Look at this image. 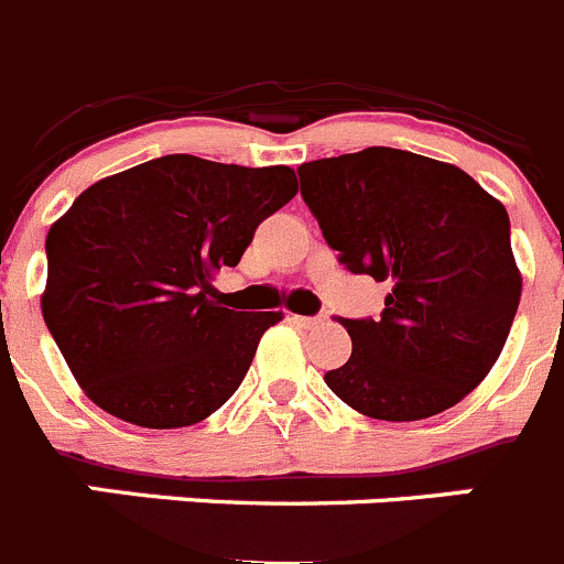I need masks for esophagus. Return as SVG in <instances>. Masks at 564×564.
Masks as SVG:
<instances>
[{
	"instance_id": "34e87169",
	"label": "esophagus",
	"mask_w": 564,
	"mask_h": 564,
	"mask_svg": "<svg viewBox=\"0 0 564 564\" xmlns=\"http://www.w3.org/2000/svg\"><path fill=\"white\" fill-rule=\"evenodd\" d=\"M293 322H296L299 327H304V329H313V327H318L324 318L322 316H293Z\"/></svg>"
}]
</instances>
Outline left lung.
Returning <instances> with one entry per match:
<instances>
[{
    "label": "left lung",
    "mask_w": 564,
    "mask_h": 564,
    "mask_svg": "<svg viewBox=\"0 0 564 564\" xmlns=\"http://www.w3.org/2000/svg\"><path fill=\"white\" fill-rule=\"evenodd\" d=\"M299 181L340 265L391 282L380 318H338L352 355L324 383L386 422L464 400L498 360L520 304L503 204L464 170L397 148L307 162Z\"/></svg>",
    "instance_id": "obj_1"
}]
</instances>
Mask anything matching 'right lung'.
<instances>
[{"mask_svg":"<svg viewBox=\"0 0 564 564\" xmlns=\"http://www.w3.org/2000/svg\"><path fill=\"white\" fill-rule=\"evenodd\" d=\"M291 167L173 153L91 184L46 235L41 313L102 411L187 427L218 411L282 313L224 307L212 276L296 195Z\"/></svg>","mask_w":564,"mask_h":564,"instance_id":"right-lung-1","label":"right lung"}]
</instances>
